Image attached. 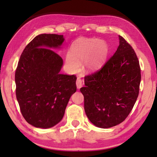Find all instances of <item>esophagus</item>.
Listing matches in <instances>:
<instances>
[{"label":"esophagus","instance_id":"1","mask_svg":"<svg viewBox=\"0 0 157 157\" xmlns=\"http://www.w3.org/2000/svg\"><path fill=\"white\" fill-rule=\"evenodd\" d=\"M76 86H77V88L78 89H79L82 86V79H80V78H77V80H76Z\"/></svg>","mask_w":157,"mask_h":157}]
</instances>
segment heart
<instances>
[{
    "label": "heart",
    "instance_id": "b5f03b06",
    "mask_svg": "<svg viewBox=\"0 0 157 157\" xmlns=\"http://www.w3.org/2000/svg\"><path fill=\"white\" fill-rule=\"evenodd\" d=\"M108 46L105 41L95 39H80L73 44L66 58L69 68L77 71L79 63L86 59L85 65L89 70H95L103 64L108 54Z\"/></svg>",
    "mask_w": 157,
    "mask_h": 157
}]
</instances>
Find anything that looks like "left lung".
Wrapping results in <instances>:
<instances>
[{
  "label": "left lung",
  "mask_w": 157,
  "mask_h": 157,
  "mask_svg": "<svg viewBox=\"0 0 157 157\" xmlns=\"http://www.w3.org/2000/svg\"><path fill=\"white\" fill-rule=\"evenodd\" d=\"M118 36L114 55L100 70L85 77V86L80 89L86 116L100 128H109L125 120L139 93V59L132 47Z\"/></svg>",
  "instance_id": "8db88e82"
}]
</instances>
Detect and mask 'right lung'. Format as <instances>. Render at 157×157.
I'll return each mask as SVG.
<instances>
[{
	"mask_svg": "<svg viewBox=\"0 0 157 157\" xmlns=\"http://www.w3.org/2000/svg\"><path fill=\"white\" fill-rule=\"evenodd\" d=\"M64 38L41 34L23 50L15 73L16 95L21 113L39 128L54 127L62 121L69 99L76 91V77L61 74L60 49Z\"/></svg>",
	"mask_w": 157,
	"mask_h": 157,
	"instance_id": "obj_1",
	"label": "right lung"
}]
</instances>
